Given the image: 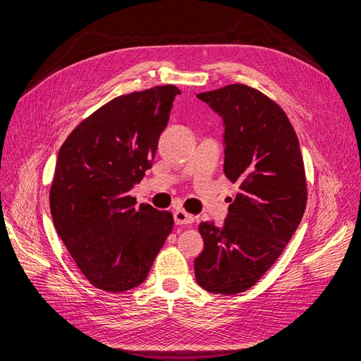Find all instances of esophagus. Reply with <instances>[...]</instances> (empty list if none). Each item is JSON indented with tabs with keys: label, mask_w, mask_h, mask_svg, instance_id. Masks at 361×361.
Returning <instances> with one entry per match:
<instances>
[{
	"label": "esophagus",
	"mask_w": 361,
	"mask_h": 361,
	"mask_svg": "<svg viewBox=\"0 0 361 361\" xmlns=\"http://www.w3.org/2000/svg\"><path fill=\"white\" fill-rule=\"evenodd\" d=\"M173 221H176V224H192L195 221V217L183 209H177L173 212Z\"/></svg>",
	"instance_id": "34e87169"
}]
</instances>
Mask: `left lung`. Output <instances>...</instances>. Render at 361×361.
I'll return each instance as SVG.
<instances>
[{"instance_id": "left-lung-1", "label": "left lung", "mask_w": 361, "mask_h": 361, "mask_svg": "<svg viewBox=\"0 0 361 361\" xmlns=\"http://www.w3.org/2000/svg\"><path fill=\"white\" fill-rule=\"evenodd\" d=\"M224 125V173L239 184L221 228L199 224L196 281L216 295L255 286L281 256L303 217L306 177L299 140L281 106L257 89L229 85L196 95Z\"/></svg>"}]
</instances>
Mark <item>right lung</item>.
Instances as JSON below:
<instances>
[{"label":"right lung","instance_id":"add662e5","mask_svg":"<svg viewBox=\"0 0 361 361\" xmlns=\"http://www.w3.org/2000/svg\"><path fill=\"white\" fill-rule=\"evenodd\" d=\"M180 89L132 92L86 117L61 147L50 188L53 224L89 283L104 291L138 287L172 231L168 211L129 195L153 165Z\"/></svg>","mask_w":361,"mask_h":361}]
</instances>
